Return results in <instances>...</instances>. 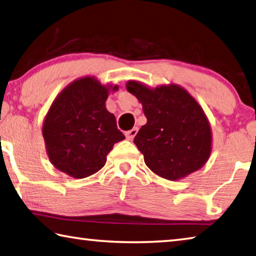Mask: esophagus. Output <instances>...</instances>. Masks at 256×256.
Here are the masks:
<instances>
[{"label":"esophagus","mask_w":256,"mask_h":256,"mask_svg":"<svg viewBox=\"0 0 256 256\" xmlns=\"http://www.w3.org/2000/svg\"><path fill=\"white\" fill-rule=\"evenodd\" d=\"M138 133V128H133L132 130H130V131L125 132V136H126L128 140H133L134 136H136Z\"/></svg>","instance_id":"obj_1"}]
</instances>
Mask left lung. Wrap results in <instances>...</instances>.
Segmentation results:
<instances>
[{
  "mask_svg": "<svg viewBox=\"0 0 256 256\" xmlns=\"http://www.w3.org/2000/svg\"><path fill=\"white\" fill-rule=\"evenodd\" d=\"M126 90L142 103L148 120L134 144L148 168L168 180L184 178L200 169L210 156L212 131L194 97L176 85L150 90L131 80Z\"/></svg>",
  "mask_w": 256,
  "mask_h": 256,
  "instance_id": "1",
  "label": "left lung"
}]
</instances>
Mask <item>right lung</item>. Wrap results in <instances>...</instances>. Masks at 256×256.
I'll return each mask as SVG.
<instances>
[{
    "label": "right lung",
    "instance_id": "obj_1",
    "mask_svg": "<svg viewBox=\"0 0 256 256\" xmlns=\"http://www.w3.org/2000/svg\"><path fill=\"white\" fill-rule=\"evenodd\" d=\"M108 96V87L85 77L64 88L51 105L42 136L58 170L77 179L94 174L105 166L114 144L124 140L114 114L106 110Z\"/></svg>",
    "mask_w": 256,
    "mask_h": 256
}]
</instances>
